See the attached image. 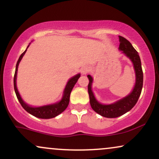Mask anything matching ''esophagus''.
I'll use <instances>...</instances> for the list:
<instances>
[{"label":"esophagus","instance_id":"obj_1","mask_svg":"<svg viewBox=\"0 0 159 159\" xmlns=\"http://www.w3.org/2000/svg\"><path fill=\"white\" fill-rule=\"evenodd\" d=\"M89 71H90V68H89L88 66H84V67H82V69H81V72L83 74H87V72H89Z\"/></svg>","mask_w":159,"mask_h":159}]
</instances>
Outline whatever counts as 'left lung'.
Listing matches in <instances>:
<instances>
[{"label": "left lung", "instance_id": "8db88e82", "mask_svg": "<svg viewBox=\"0 0 159 159\" xmlns=\"http://www.w3.org/2000/svg\"><path fill=\"white\" fill-rule=\"evenodd\" d=\"M119 50L122 51V53H123L125 56L131 60L134 65V71H135L136 81L132 93L116 102L110 104V105H103V104L98 102L96 98H95L93 93L92 91L93 78L90 75H87L89 78L88 93L90 96L91 107L95 112L107 118L118 117L130 111L138 102L140 95L141 93L142 87H143V75L139 54L131 44L130 42L128 41L125 38L119 36Z\"/></svg>", "mask_w": 159, "mask_h": 159}]
</instances>
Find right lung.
Returning <instances> with one entry per match:
<instances>
[{
	"label": "right lung",
	"instance_id": "add662e5",
	"mask_svg": "<svg viewBox=\"0 0 159 159\" xmlns=\"http://www.w3.org/2000/svg\"><path fill=\"white\" fill-rule=\"evenodd\" d=\"M28 46H27V48H28ZM26 51L27 49L21 54V56L19 57V60H18L17 61V63H16V72H15V75H14V90H15L18 100L19 101V102L21 104V106L23 107V108L25 109L27 112H28L29 114H32L33 116H36V117L41 118V119H51V118L55 117V116H57V115L61 114L63 111H64L66 110V108L68 107L69 103L70 93L71 92H72V90L74 87L75 84L76 82L78 81V78H79L80 76H81V75L80 74L76 75L73 76V77L71 78L69 80V81L67 82V84L65 87L64 92H63V98H62V99L59 102H57L55 104H52V105H44V106H41V107H34L30 106V105H27V104L23 101L22 98L21 97V96H20L19 91L17 90V87H16V76H17L18 66H19L20 61H21V60L22 59L23 56L25 55Z\"/></svg>",
	"mask_w": 159,
	"mask_h": 159
}]
</instances>
